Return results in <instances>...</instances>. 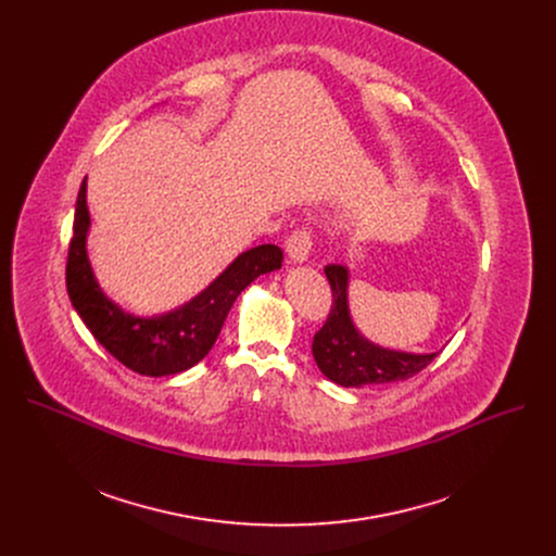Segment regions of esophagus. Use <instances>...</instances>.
<instances>
[{
	"label": "esophagus",
	"mask_w": 556,
	"mask_h": 556,
	"mask_svg": "<svg viewBox=\"0 0 556 556\" xmlns=\"http://www.w3.org/2000/svg\"><path fill=\"white\" fill-rule=\"evenodd\" d=\"M312 235L307 230H294L288 242H286V251H288V257L294 262V264H305L312 255Z\"/></svg>",
	"instance_id": "1"
}]
</instances>
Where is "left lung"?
I'll use <instances>...</instances> for the list:
<instances>
[{
	"instance_id": "1",
	"label": "left lung",
	"mask_w": 556,
	"mask_h": 556,
	"mask_svg": "<svg viewBox=\"0 0 556 556\" xmlns=\"http://www.w3.org/2000/svg\"><path fill=\"white\" fill-rule=\"evenodd\" d=\"M332 286V312L326 326L314 334L312 356L326 378L341 387H369L407 380L425 369L440 352L414 354L389 350L361 334L350 309V268L341 264L326 266Z\"/></svg>"
}]
</instances>
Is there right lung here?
<instances>
[{
  "instance_id": "obj_1",
  "label": "right lung",
  "mask_w": 556,
  "mask_h": 556,
  "mask_svg": "<svg viewBox=\"0 0 556 556\" xmlns=\"http://www.w3.org/2000/svg\"><path fill=\"white\" fill-rule=\"evenodd\" d=\"M88 178L78 189L65 283L74 309L94 339L125 367L142 376H174L198 365L215 345L226 316L257 277L279 270L283 251L262 244L237 255L202 292L182 305L140 316L112 301L88 257Z\"/></svg>"
}]
</instances>
